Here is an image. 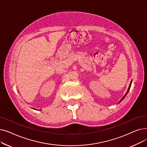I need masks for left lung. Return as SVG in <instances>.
Masks as SVG:
<instances>
[{
    "label": "left lung",
    "instance_id": "obj_1",
    "mask_svg": "<svg viewBox=\"0 0 147 147\" xmlns=\"http://www.w3.org/2000/svg\"><path fill=\"white\" fill-rule=\"evenodd\" d=\"M131 83H132V82H131ZM131 83H130V86H129V89H128V90H127V94H126V95H125V96H124V97H123V98H122V99H121L120 100V101H121V100H123V99H124V98H125V96H126V95L127 94V93H128V92L129 91V90H130V86H131Z\"/></svg>",
    "mask_w": 147,
    "mask_h": 147
}]
</instances>
